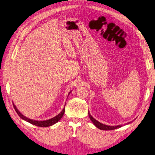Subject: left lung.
<instances>
[{"label":"left lung","instance_id":"left-lung-1","mask_svg":"<svg viewBox=\"0 0 155 155\" xmlns=\"http://www.w3.org/2000/svg\"><path fill=\"white\" fill-rule=\"evenodd\" d=\"M88 116H89V118H90L91 120L92 121V123L94 124L97 128L100 129L101 130H114L116 129H118L121 127H122L123 125H116V126H110V125H105V124H103L101 123H100V121H98L97 120H96V119H94L93 118V117L91 116V114H90V112H88ZM132 122V121H130V122H128L127 124H126L125 125H127L129 124L130 123Z\"/></svg>","mask_w":155,"mask_h":155}]
</instances>
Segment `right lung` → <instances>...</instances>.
Wrapping results in <instances>:
<instances>
[{
  "instance_id": "1",
  "label": "right lung",
  "mask_w": 155,
  "mask_h": 155,
  "mask_svg": "<svg viewBox=\"0 0 155 155\" xmlns=\"http://www.w3.org/2000/svg\"><path fill=\"white\" fill-rule=\"evenodd\" d=\"M71 92V91H70V92L68 93V96H69L70 93ZM13 107L14 109H15V111L17 112V114L20 116V118H22L23 120H25L26 121H28V122H29L33 125H36V126H38V127H49V126H51L52 125H54L55 124H56L57 122H58V121L61 120V118H62L64 113V109H65V105L63 108V109L62 110V111L60 112V113L59 114H58L57 116H55V117H54V118H51V119H49V120H44V121H38V120H31V119H30L28 118H27V117L25 116L23 114H22L20 111L18 110L17 109V108L16 107L15 105L14 104V103L13 104Z\"/></svg>"
}]
</instances>
